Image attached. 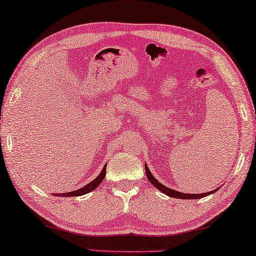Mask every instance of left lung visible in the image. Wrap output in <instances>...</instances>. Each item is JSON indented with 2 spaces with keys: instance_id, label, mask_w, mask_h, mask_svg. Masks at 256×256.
I'll return each instance as SVG.
<instances>
[{
  "instance_id": "1",
  "label": "left lung",
  "mask_w": 256,
  "mask_h": 256,
  "mask_svg": "<svg viewBox=\"0 0 256 256\" xmlns=\"http://www.w3.org/2000/svg\"><path fill=\"white\" fill-rule=\"evenodd\" d=\"M146 176L150 182L156 188H158L160 190V192H162L166 194H168L169 197H172V198H179V199H199V198H202L207 196V194H210L212 192H215L217 189L212 190V192H205V194H184V192H176V190L174 189H170V188H166L164 184H160L159 181H158L154 176H152V174L150 172V170H148V166H146Z\"/></svg>"
}]
</instances>
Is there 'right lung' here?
<instances>
[{
  "label": "right lung",
  "mask_w": 256,
  "mask_h": 256,
  "mask_svg": "<svg viewBox=\"0 0 256 256\" xmlns=\"http://www.w3.org/2000/svg\"><path fill=\"white\" fill-rule=\"evenodd\" d=\"M105 174H106V164L104 166V168H103V170H102V172L98 174V176H97L96 179L92 180V182L86 184L85 187H82V188L78 189V190H74V192H70L58 194H56V196H62V197H76V196H82V194H88V192H90L92 190H94L95 188L98 187V184L105 178Z\"/></svg>",
  "instance_id": "right-lung-1"
}]
</instances>
